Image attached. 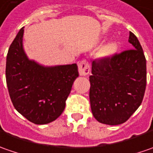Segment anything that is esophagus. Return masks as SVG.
<instances>
[{
    "instance_id": "obj_1",
    "label": "esophagus",
    "mask_w": 153,
    "mask_h": 153,
    "mask_svg": "<svg viewBox=\"0 0 153 153\" xmlns=\"http://www.w3.org/2000/svg\"><path fill=\"white\" fill-rule=\"evenodd\" d=\"M79 73L81 76H85L90 73V64L86 60H82L79 63Z\"/></svg>"
}]
</instances>
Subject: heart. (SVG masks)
<instances>
[{
    "label": "heart",
    "instance_id": "b5f03b06",
    "mask_svg": "<svg viewBox=\"0 0 153 153\" xmlns=\"http://www.w3.org/2000/svg\"><path fill=\"white\" fill-rule=\"evenodd\" d=\"M117 49H118V45L115 42L108 43V45H106L102 48V50L100 51V55L104 57L111 56L116 52Z\"/></svg>",
    "mask_w": 153,
    "mask_h": 153
}]
</instances>
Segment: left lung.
I'll list each match as a JSON object with an SVG mask.
<instances>
[{"label":"left lung","mask_w":153,"mask_h":153,"mask_svg":"<svg viewBox=\"0 0 153 153\" xmlns=\"http://www.w3.org/2000/svg\"><path fill=\"white\" fill-rule=\"evenodd\" d=\"M132 49L92 62L90 102L94 118L102 124L126 122L142 102L146 62L137 37L129 32Z\"/></svg>","instance_id":"left-lung-1"}]
</instances>
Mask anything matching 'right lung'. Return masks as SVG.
<instances>
[{"mask_svg": "<svg viewBox=\"0 0 153 153\" xmlns=\"http://www.w3.org/2000/svg\"><path fill=\"white\" fill-rule=\"evenodd\" d=\"M24 28L11 44L6 64L9 96L15 109L35 124H49L62 113L73 83L79 76L76 63L44 67L29 60L23 48Z\"/></svg>", "mask_w": 153, "mask_h": 153, "instance_id": "1", "label": "right lung"}]
</instances>
